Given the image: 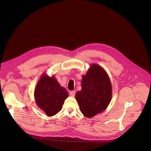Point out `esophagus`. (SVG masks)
I'll use <instances>...</instances> for the list:
<instances>
[{
    "label": "esophagus",
    "mask_w": 151,
    "mask_h": 151,
    "mask_svg": "<svg viewBox=\"0 0 151 151\" xmlns=\"http://www.w3.org/2000/svg\"><path fill=\"white\" fill-rule=\"evenodd\" d=\"M75 94H76V91H72L71 92H70V95L71 96H75Z\"/></svg>",
    "instance_id": "1"
}]
</instances>
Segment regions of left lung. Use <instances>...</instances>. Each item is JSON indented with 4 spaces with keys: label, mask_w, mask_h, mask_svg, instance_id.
<instances>
[{
    "label": "left lung",
    "mask_w": 151,
    "mask_h": 151,
    "mask_svg": "<svg viewBox=\"0 0 151 151\" xmlns=\"http://www.w3.org/2000/svg\"><path fill=\"white\" fill-rule=\"evenodd\" d=\"M81 90L76 98L81 113L91 118L108 108L112 96L111 84L106 71L99 65L92 64L83 76Z\"/></svg>",
    "instance_id": "obj_1"
}]
</instances>
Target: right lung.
<instances>
[{"instance_id": "obj_1", "label": "right lung", "mask_w": 151, "mask_h": 151, "mask_svg": "<svg viewBox=\"0 0 151 151\" xmlns=\"http://www.w3.org/2000/svg\"><path fill=\"white\" fill-rule=\"evenodd\" d=\"M68 95V92L60 86L54 76L49 77L45 73L41 76L34 91L37 106L48 116L60 111Z\"/></svg>"}]
</instances>
